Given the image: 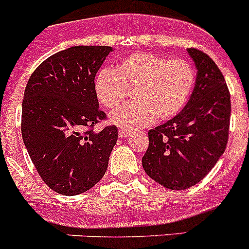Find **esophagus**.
Instances as JSON below:
<instances>
[{
	"label": "esophagus",
	"instance_id": "34e87169",
	"mask_svg": "<svg viewBox=\"0 0 249 249\" xmlns=\"http://www.w3.org/2000/svg\"><path fill=\"white\" fill-rule=\"evenodd\" d=\"M130 135H131V131H129V130L119 129V136L120 137H129Z\"/></svg>",
	"mask_w": 249,
	"mask_h": 249
}]
</instances>
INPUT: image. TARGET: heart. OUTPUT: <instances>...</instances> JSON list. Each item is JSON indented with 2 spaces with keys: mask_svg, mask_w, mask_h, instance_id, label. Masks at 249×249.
<instances>
[{
  "mask_svg": "<svg viewBox=\"0 0 249 249\" xmlns=\"http://www.w3.org/2000/svg\"><path fill=\"white\" fill-rule=\"evenodd\" d=\"M195 70L182 59L170 60L150 53H134L119 61L115 69H104L95 78V95L102 106L113 109L122 104L127 91L134 102L110 114L109 120L122 129L134 130L155 120L177 115L192 95Z\"/></svg>",
  "mask_w": 249,
  "mask_h": 249,
  "instance_id": "obj_1",
  "label": "heart"
}]
</instances>
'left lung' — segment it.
I'll list each match as a JSON object with an SVG mask.
<instances>
[{"mask_svg": "<svg viewBox=\"0 0 249 249\" xmlns=\"http://www.w3.org/2000/svg\"><path fill=\"white\" fill-rule=\"evenodd\" d=\"M196 66L195 88L176 117L148 131L142 166L172 190L193 187L213 169L227 148L231 102L224 76L207 54L188 49Z\"/></svg>", "mask_w": 249, "mask_h": 249, "instance_id": "left-lung-1", "label": "left lung"}]
</instances>
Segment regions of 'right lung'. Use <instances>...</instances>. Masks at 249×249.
<instances>
[{
  "label": "right lung",
  "mask_w": 249,
  "mask_h": 249,
  "mask_svg": "<svg viewBox=\"0 0 249 249\" xmlns=\"http://www.w3.org/2000/svg\"><path fill=\"white\" fill-rule=\"evenodd\" d=\"M112 47L77 46L44 60L24 92L21 135L44 183L62 195L82 194L100 182L118 140L95 95V76Z\"/></svg>",
  "instance_id": "add662e5"
}]
</instances>
